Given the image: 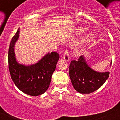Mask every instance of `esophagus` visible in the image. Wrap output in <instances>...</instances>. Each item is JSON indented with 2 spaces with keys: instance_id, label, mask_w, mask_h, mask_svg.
I'll list each match as a JSON object with an SVG mask.
<instances>
[{
  "instance_id": "1",
  "label": "esophagus",
  "mask_w": 120,
  "mask_h": 120,
  "mask_svg": "<svg viewBox=\"0 0 120 120\" xmlns=\"http://www.w3.org/2000/svg\"><path fill=\"white\" fill-rule=\"evenodd\" d=\"M63 59L66 61H68L70 60V55L68 51L65 50L63 54Z\"/></svg>"
}]
</instances>
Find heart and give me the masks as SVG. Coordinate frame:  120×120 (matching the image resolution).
I'll return each mask as SVG.
<instances>
[{"instance_id": "b5f03b06", "label": "heart", "mask_w": 120, "mask_h": 120, "mask_svg": "<svg viewBox=\"0 0 120 120\" xmlns=\"http://www.w3.org/2000/svg\"><path fill=\"white\" fill-rule=\"evenodd\" d=\"M86 31V29L83 28V27H80L79 29V32L80 33L84 32ZM94 40V34L90 33V34H88L86 35L85 36V37L83 39V41L85 42V43H90V42H92L93 40Z\"/></svg>"}]
</instances>
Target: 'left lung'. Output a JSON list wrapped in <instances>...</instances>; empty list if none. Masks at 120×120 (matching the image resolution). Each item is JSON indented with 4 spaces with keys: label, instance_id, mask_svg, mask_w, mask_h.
Returning <instances> with one entry per match:
<instances>
[{
    "label": "left lung",
    "instance_id": "1",
    "mask_svg": "<svg viewBox=\"0 0 120 120\" xmlns=\"http://www.w3.org/2000/svg\"><path fill=\"white\" fill-rule=\"evenodd\" d=\"M69 75L75 90L82 94H90L101 87L109 76V72L100 73L91 69L83 56L73 60L69 66Z\"/></svg>",
    "mask_w": 120,
    "mask_h": 120
}]
</instances>
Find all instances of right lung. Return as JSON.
Masks as SVG:
<instances>
[{
	"label": "right lung",
	"instance_id": "add662e5",
	"mask_svg": "<svg viewBox=\"0 0 120 120\" xmlns=\"http://www.w3.org/2000/svg\"><path fill=\"white\" fill-rule=\"evenodd\" d=\"M20 29L12 37L8 51V64L11 79L17 87L25 94L40 96L48 89L53 73L59 58L55 52L45 55L38 62L31 65L20 64L16 61L14 45L19 37Z\"/></svg>",
	"mask_w": 120,
	"mask_h": 120
}]
</instances>
